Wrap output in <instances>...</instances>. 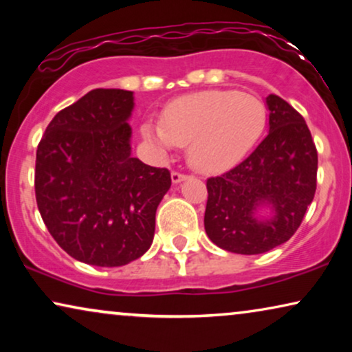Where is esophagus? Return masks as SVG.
<instances>
[{"instance_id": "obj_1", "label": "esophagus", "mask_w": 352, "mask_h": 352, "mask_svg": "<svg viewBox=\"0 0 352 352\" xmlns=\"http://www.w3.org/2000/svg\"><path fill=\"white\" fill-rule=\"evenodd\" d=\"M186 175H182V173H177V171H173L171 173V181H173V184H179L181 181H184L186 179Z\"/></svg>"}]
</instances>
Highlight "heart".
<instances>
[{"label": "heart", "mask_w": 352, "mask_h": 352, "mask_svg": "<svg viewBox=\"0 0 352 352\" xmlns=\"http://www.w3.org/2000/svg\"><path fill=\"white\" fill-rule=\"evenodd\" d=\"M267 123L259 98L230 89L201 91L175 100L163 123L147 120L142 134L162 148L189 146L195 170L221 173L243 160L256 146Z\"/></svg>", "instance_id": "b5f03b06"}]
</instances>
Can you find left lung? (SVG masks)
<instances>
[{
    "mask_svg": "<svg viewBox=\"0 0 352 352\" xmlns=\"http://www.w3.org/2000/svg\"><path fill=\"white\" fill-rule=\"evenodd\" d=\"M266 105L263 142L240 165L206 181V235L230 253L259 254L285 243L316 194L317 151L305 118L276 94ZM266 208L270 214L259 217Z\"/></svg>",
    "mask_w": 352,
    "mask_h": 352,
    "instance_id": "left-lung-1",
    "label": "left lung"
}]
</instances>
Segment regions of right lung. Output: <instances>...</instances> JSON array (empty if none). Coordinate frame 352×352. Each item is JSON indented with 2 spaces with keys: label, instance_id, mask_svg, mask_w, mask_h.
<instances>
[{
  "label": "right lung",
  "instance_id": "add662e5",
  "mask_svg": "<svg viewBox=\"0 0 352 352\" xmlns=\"http://www.w3.org/2000/svg\"><path fill=\"white\" fill-rule=\"evenodd\" d=\"M133 91L93 89L60 110L36 151L35 194L47 230L72 258L117 267L151 248L166 168L131 155Z\"/></svg>",
  "mask_w": 352,
  "mask_h": 352
}]
</instances>
